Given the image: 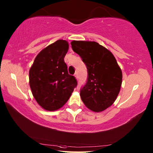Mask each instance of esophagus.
<instances>
[{
  "label": "esophagus",
  "mask_w": 153,
  "mask_h": 153,
  "mask_svg": "<svg viewBox=\"0 0 153 153\" xmlns=\"http://www.w3.org/2000/svg\"><path fill=\"white\" fill-rule=\"evenodd\" d=\"M74 76H75V77H76V78L77 79H78V75H77V73H76L74 74Z\"/></svg>",
  "instance_id": "1"
}]
</instances>
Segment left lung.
<instances>
[{
    "instance_id": "left-lung-1",
    "label": "left lung",
    "mask_w": 153,
    "mask_h": 153,
    "mask_svg": "<svg viewBox=\"0 0 153 153\" xmlns=\"http://www.w3.org/2000/svg\"><path fill=\"white\" fill-rule=\"evenodd\" d=\"M71 45L88 69L87 82L80 90L82 100L90 110L102 112L114 102L120 92L121 69L112 53L98 43L73 41Z\"/></svg>"
}]
</instances>
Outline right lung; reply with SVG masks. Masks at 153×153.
<instances>
[{"mask_svg": "<svg viewBox=\"0 0 153 153\" xmlns=\"http://www.w3.org/2000/svg\"><path fill=\"white\" fill-rule=\"evenodd\" d=\"M68 49V41L57 40L37 55L29 70L33 95L46 110L62 108L77 85L76 77L68 74L64 62Z\"/></svg>", "mask_w": 153, "mask_h": 153, "instance_id": "obj_1", "label": "right lung"}]
</instances>
